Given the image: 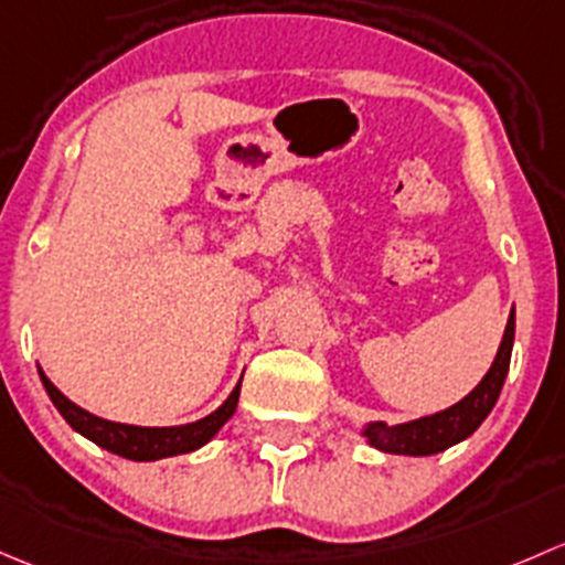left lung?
<instances>
[{
  "label": "left lung",
  "mask_w": 565,
  "mask_h": 565,
  "mask_svg": "<svg viewBox=\"0 0 565 565\" xmlns=\"http://www.w3.org/2000/svg\"><path fill=\"white\" fill-rule=\"evenodd\" d=\"M514 307L509 312V323H505L503 340L495 353V362L481 377L479 386L470 394H465L459 403L451 408L429 413V416L413 418L405 424H386V422H370L362 427V435L367 438L372 449L386 451V455H403V457H429L446 451L449 446L459 444L468 435H473L481 427L490 411L495 408L500 388H503L505 375H509L511 348H514Z\"/></svg>",
  "instance_id": "left-lung-1"
}]
</instances>
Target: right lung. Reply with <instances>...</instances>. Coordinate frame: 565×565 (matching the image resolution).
Masks as SVG:
<instances>
[{
	"mask_svg": "<svg viewBox=\"0 0 565 565\" xmlns=\"http://www.w3.org/2000/svg\"><path fill=\"white\" fill-rule=\"evenodd\" d=\"M38 372L45 392H49L51 403L56 405V411L62 413V418H65L75 433H81L84 438H89L92 444H97L100 449L110 451V455L136 459V462H152V459L190 455V451L206 446L209 440L220 433V427H223V424L236 413V403H239V388H242V381H239L234 386V392L228 394V399H225L217 411L198 418V422L177 424V427H136V424L108 422V418H100L95 416V413L84 411L81 405H75L73 399H67L65 394L51 383V377L45 375L40 364H38Z\"/></svg>",
	"mask_w": 565,
	"mask_h": 565,
	"instance_id": "right-lung-1",
	"label": "right lung"
}]
</instances>
